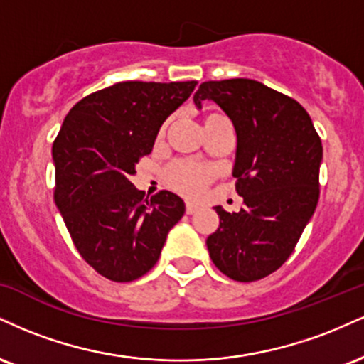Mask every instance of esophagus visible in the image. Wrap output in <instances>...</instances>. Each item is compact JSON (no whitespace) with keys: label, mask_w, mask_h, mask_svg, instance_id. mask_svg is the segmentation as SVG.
<instances>
[{"label":"esophagus","mask_w":364,"mask_h":364,"mask_svg":"<svg viewBox=\"0 0 364 364\" xmlns=\"http://www.w3.org/2000/svg\"><path fill=\"white\" fill-rule=\"evenodd\" d=\"M198 205H196V203H191V202H188L186 203V214H195V212H198Z\"/></svg>","instance_id":"34e87169"}]
</instances>
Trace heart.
I'll use <instances>...</instances> for the list:
<instances>
[{
  "label": "heart",
  "instance_id": "1",
  "mask_svg": "<svg viewBox=\"0 0 364 364\" xmlns=\"http://www.w3.org/2000/svg\"><path fill=\"white\" fill-rule=\"evenodd\" d=\"M166 178H168L169 185L176 188L181 193L188 196H198L203 193L208 181H210L212 173L210 169L195 164V162L178 161L169 166Z\"/></svg>",
  "mask_w": 364,
  "mask_h": 364
}]
</instances>
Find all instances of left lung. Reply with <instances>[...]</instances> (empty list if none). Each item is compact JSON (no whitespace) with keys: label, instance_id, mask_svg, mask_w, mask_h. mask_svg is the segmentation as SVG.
<instances>
[{"label":"left lung","instance_id":"1","mask_svg":"<svg viewBox=\"0 0 364 364\" xmlns=\"http://www.w3.org/2000/svg\"><path fill=\"white\" fill-rule=\"evenodd\" d=\"M205 99L235 124L232 176L245 203L232 214L215 207L220 224L207 237L208 255L232 281H258L289 258L315 212L321 140L301 104L257 80L203 82L195 106Z\"/></svg>","mask_w":364,"mask_h":364}]
</instances>
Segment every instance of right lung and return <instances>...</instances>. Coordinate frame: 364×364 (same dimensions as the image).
<instances>
[{
    "instance_id": "obj_1",
    "label": "right lung",
    "mask_w": 364,
    "mask_h": 364,
    "mask_svg": "<svg viewBox=\"0 0 364 364\" xmlns=\"http://www.w3.org/2000/svg\"><path fill=\"white\" fill-rule=\"evenodd\" d=\"M195 85L114 83L75 104L54 140V202L83 260L109 281L147 274L185 214L178 195L162 190L149 200L129 176Z\"/></svg>"
}]
</instances>
